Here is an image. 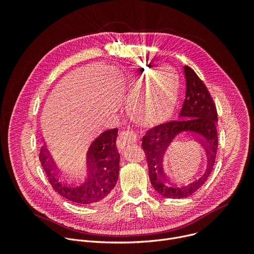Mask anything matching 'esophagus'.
I'll return each instance as SVG.
<instances>
[{"label":"esophagus","instance_id":"1","mask_svg":"<svg viewBox=\"0 0 254 254\" xmlns=\"http://www.w3.org/2000/svg\"><path fill=\"white\" fill-rule=\"evenodd\" d=\"M137 139L136 137V133L132 130H123L118 137V148L120 150H123L126 146L129 143H133L135 142Z\"/></svg>","mask_w":254,"mask_h":254}]
</instances>
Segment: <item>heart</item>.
Wrapping results in <instances>:
<instances>
[{
  "mask_svg": "<svg viewBox=\"0 0 254 254\" xmlns=\"http://www.w3.org/2000/svg\"><path fill=\"white\" fill-rule=\"evenodd\" d=\"M179 78L170 68L149 70L129 77L127 111L139 125L153 126L166 121L174 112Z\"/></svg>",
  "mask_w": 254,
  "mask_h": 254,
  "instance_id": "b5f03b06",
  "label": "heart"
}]
</instances>
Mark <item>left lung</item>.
<instances>
[{"mask_svg": "<svg viewBox=\"0 0 254 254\" xmlns=\"http://www.w3.org/2000/svg\"><path fill=\"white\" fill-rule=\"evenodd\" d=\"M186 97L179 115L172 121L149 129L142 137L141 147L146 153L152 186L163 197L180 199L198 191L210 176L218 148L216 125L218 122L213 99L195 71L184 66ZM196 138L206 151L207 164L197 178L183 181V173L170 160V152L182 136Z\"/></svg>", "mask_w": 254, "mask_h": 254, "instance_id": "8db88e82", "label": "left lung"}]
</instances>
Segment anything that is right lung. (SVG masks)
<instances>
[{"instance_id":"1","label":"right lung","mask_w":254,"mask_h":254,"mask_svg":"<svg viewBox=\"0 0 254 254\" xmlns=\"http://www.w3.org/2000/svg\"><path fill=\"white\" fill-rule=\"evenodd\" d=\"M118 132V128L105 130L89 143L84 167L74 177L59 170L43 146L39 160L52 188L65 199L80 205H93L104 200L119 178Z\"/></svg>"}]
</instances>
